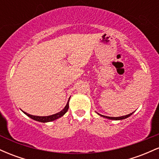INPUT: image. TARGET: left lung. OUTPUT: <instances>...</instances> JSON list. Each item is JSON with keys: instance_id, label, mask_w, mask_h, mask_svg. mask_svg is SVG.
Here are the masks:
<instances>
[{"instance_id": "obj_1", "label": "left lung", "mask_w": 159, "mask_h": 159, "mask_svg": "<svg viewBox=\"0 0 159 159\" xmlns=\"http://www.w3.org/2000/svg\"><path fill=\"white\" fill-rule=\"evenodd\" d=\"M134 112L131 113V114H127V115H125V116H117V117H112V116H104V115H102L100 114H97L98 115H100L101 116H102V117H105V118H107V119H109V120H124V119H126V118L129 117V116H131V115H132V114Z\"/></svg>"}]
</instances>
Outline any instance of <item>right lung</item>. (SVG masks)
<instances>
[{
  "label": "right lung",
  "instance_id": "obj_1",
  "mask_svg": "<svg viewBox=\"0 0 159 159\" xmlns=\"http://www.w3.org/2000/svg\"><path fill=\"white\" fill-rule=\"evenodd\" d=\"M69 98L68 102H67V104H66V106L64 107V108H63V110L60 111V112L57 113V114L50 115V116H34V115H31V114H27V113L25 112V111H22V112H23L25 114H26L27 116H29V117H30V118H31V119L36 120V121L41 122V123H48V122L54 121V120H56L59 119L60 117H61V116H63V115H64V114H66V113L67 112V111H68L69 107Z\"/></svg>",
  "mask_w": 159,
  "mask_h": 159
}]
</instances>
